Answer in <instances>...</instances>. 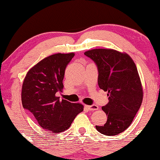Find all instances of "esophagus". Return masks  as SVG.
Masks as SVG:
<instances>
[{"instance_id":"1","label":"esophagus","mask_w":160,"mask_h":160,"mask_svg":"<svg viewBox=\"0 0 160 160\" xmlns=\"http://www.w3.org/2000/svg\"><path fill=\"white\" fill-rule=\"evenodd\" d=\"M85 107L87 108L89 111H96V110L98 109V107L96 105V104H93V105H85Z\"/></svg>"}]
</instances>
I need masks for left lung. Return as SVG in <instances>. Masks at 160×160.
I'll list each match as a JSON object with an SVG mask.
<instances>
[{"label":"left lung","mask_w":160,"mask_h":160,"mask_svg":"<svg viewBox=\"0 0 160 160\" xmlns=\"http://www.w3.org/2000/svg\"><path fill=\"white\" fill-rule=\"evenodd\" d=\"M84 54L96 64L98 84L108 92V103L102 109L108 116L95 128L105 135H117L131 125L143 100V89L135 62L127 53L112 49H95Z\"/></svg>","instance_id":"obj_1"}]
</instances>
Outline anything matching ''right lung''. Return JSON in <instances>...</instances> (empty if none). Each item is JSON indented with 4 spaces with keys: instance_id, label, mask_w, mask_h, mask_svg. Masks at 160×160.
Segmentation results:
<instances>
[{
    "instance_id": "1",
    "label": "right lung",
    "mask_w": 160,
    "mask_h": 160,
    "mask_svg": "<svg viewBox=\"0 0 160 160\" xmlns=\"http://www.w3.org/2000/svg\"><path fill=\"white\" fill-rule=\"evenodd\" d=\"M74 52L56 53L38 62L28 71L22 88V103L44 129L59 133L71 126L76 116L83 111L80 103L60 99L66 66Z\"/></svg>"
}]
</instances>
